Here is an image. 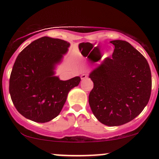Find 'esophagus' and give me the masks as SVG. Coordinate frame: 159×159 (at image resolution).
I'll use <instances>...</instances> for the list:
<instances>
[{"label": "esophagus", "instance_id": "obj_1", "mask_svg": "<svg viewBox=\"0 0 159 159\" xmlns=\"http://www.w3.org/2000/svg\"><path fill=\"white\" fill-rule=\"evenodd\" d=\"M87 78V75H86V74H82L81 75V78L82 80L85 79V78Z\"/></svg>", "mask_w": 159, "mask_h": 159}]
</instances>
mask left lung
<instances>
[{
    "mask_svg": "<svg viewBox=\"0 0 159 159\" xmlns=\"http://www.w3.org/2000/svg\"><path fill=\"white\" fill-rule=\"evenodd\" d=\"M111 43V58H105L89 76L93 82L89 104L100 123L117 126L134 120L148 104L152 76L148 62L130 43Z\"/></svg>",
    "mask_w": 159,
    "mask_h": 159,
    "instance_id": "8db88e82",
    "label": "left lung"
}]
</instances>
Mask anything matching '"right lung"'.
Segmentation results:
<instances>
[{"label":"right lung","instance_id":"obj_1","mask_svg":"<svg viewBox=\"0 0 159 159\" xmlns=\"http://www.w3.org/2000/svg\"><path fill=\"white\" fill-rule=\"evenodd\" d=\"M69 43L43 36L19 53L10 78V93L16 110L27 119L46 123L59 115L69 92L79 84V76L61 81L55 66L68 52Z\"/></svg>","mask_w":159,"mask_h":159}]
</instances>
